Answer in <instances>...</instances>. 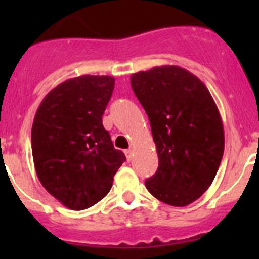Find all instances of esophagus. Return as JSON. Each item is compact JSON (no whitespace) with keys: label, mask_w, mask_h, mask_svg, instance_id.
<instances>
[{"label":"esophagus","mask_w":259,"mask_h":259,"mask_svg":"<svg viewBox=\"0 0 259 259\" xmlns=\"http://www.w3.org/2000/svg\"><path fill=\"white\" fill-rule=\"evenodd\" d=\"M125 155H126V159L127 160H132V158H133V150L132 149H127V150H125Z\"/></svg>","instance_id":"1"}]
</instances>
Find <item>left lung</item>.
I'll list each match as a JSON object with an SVG mask.
<instances>
[{
    "label": "left lung",
    "instance_id": "1",
    "mask_svg": "<svg viewBox=\"0 0 259 259\" xmlns=\"http://www.w3.org/2000/svg\"><path fill=\"white\" fill-rule=\"evenodd\" d=\"M133 91L149 117L159 166L145 180L151 195L185 207L210 187L224 151V130L207 86L173 65L133 74Z\"/></svg>",
    "mask_w": 259,
    "mask_h": 259
}]
</instances>
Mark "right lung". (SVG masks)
<instances>
[{
	"instance_id": "right-lung-1",
	"label": "right lung",
	"mask_w": 259,
	"mask_h": 259,
	"mask_svg": "<svg viewBox=\"0 0 259 259\" xmlns=\"http://www.w3.org/2000/svg\"><path fill=\"white\" fill-rule=\"evenodd\" d=\"M115 85L111 76L83 75L45 96L31 130L38 180L61 204L82 210L100 202L126 160L103 126Z\"/></svg>"
}]
</instances>
